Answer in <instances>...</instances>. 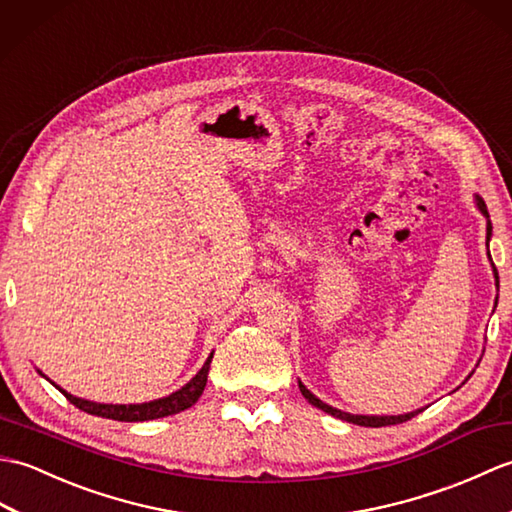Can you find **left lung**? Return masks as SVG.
Wrapping results in <instances>:
<instances>
[{"label": "left lung", "mask_w": 512, "mask_h": 512, "mask_svg": "<svg viewBox=\"0 0 512 512\" xmlns=\"http://www.w3.org/2000/svg\"><path fill=\"white\" fill-rule=\"evenodd\" d=\"M475 197V206H478V210L482 212V217L486 219V247H488V241H491V236H493V225H491V217H488V210H486V203H484V199L480 197V195H473ZM486 256H488V260H491V267H493V276H495V287L499 289V276H497V269H495V265H493V258H491V252H486ZM495 306H497V298H495ZM471 377V374H469ZM467 377V379H469ZM298 385H300V392H302V396L306 401H309L311 405H315L317 410H322V412H326V414H331V416H335V418H342V420H346V423H352V425H361V427H385V425H399V423H405V420H410V418H414L416 414H420L423 410H414V412H407V414H396V416H372V414H350V412H342V410H337V407H333V405H328V403H324V401H320L317 399V396L306 388V385L298 379Z\"/></svg>", "instance_id": "obj_1"}]
</instances>
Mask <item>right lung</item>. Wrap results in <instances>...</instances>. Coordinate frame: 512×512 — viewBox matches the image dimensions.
<instances>
[{
	"mask_svg": "<svg viewBox=\"0 0 512 512\" xmlns=\"http://www.w3.org/2000/svg\"><path fill=\"white\" fill-rule=\"evenodd\" d=\"M214 352H210V357L203 363L201 370L192 377L186 385H181L179 390L173 394L162 396V399H155L149 403H129V405H113V403H96V401H87V399H78V396L65 392L59 388L54 381H50L41 370H37L41 377L48 379L56 390H59L67 401L76 405L78 410H83L87 414L102 416V418H111V420H122V423H142V420H153V418H164L170 414H179L188 410V407L195 405L199 401V396L203 394V388L208 383V372H210V361H212Z\"/></svg>",
	"mask_w": 512,
	"mask_h": 512,
	"instance_id": "right-lung-1",
	"label": "right lung"
}]
</instances>
